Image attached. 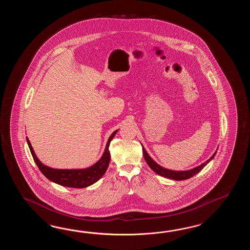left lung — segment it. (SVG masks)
Here are the masks:
<instances>
[{
	"mask_svg": "<svg viewBox=\"0 0 250 250\" xmlns=\"http://www.w3.org/2000/svg\"><path fill=\"white\" fill-rule=\"evenodd\" d=\"M215 154H216V152L212 154V157L210 159H208L206 163H204L202 165L197 166V167L192 169V170L176 171V170H167V169H165L164 167L160 166L159 165H157L154 160L149 156V154L146 153V149L143 147L144 158L146 160V162L148 165L149 167L154 170L156 174L163 176V177H165V178H168V179L174 180V181H184V180L189 179V178H191L193 176L196 175L214 157Z\"/></svg>",
	"mask_w": 250,
	"mask_h": 250,
	"instance_id": "8db88e82",
	"label": "left lung"
}]
</instances>
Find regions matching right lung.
Here are the masks:
<instances>
[{
  "label": "right lung",
  "instance_id": "1",
  "mask_svg": "<svg viewBox=\"0 0 250 250\" xmlns=\"http://www.w3.org/2000/svg\"><path fill=\"white\" fill-rule=\"evenodd\" d=\"M118 130H115L112 133L111 137L108 139V142L105 146V150L103 154L101 159L99 160L96 164L86 169L82 170H58V169H52L47 166L42 165V163L38 160L36 156V154L33 150L32 146L27 138V144L30 149V152L32 154L34 161L38 165V169L41 170L43 175L47 178L48 180L53 181L54 183H57L62 186L75 188H86L94 184L95 182L101 179L106 171L108 165L110 163L111 155L109 152V146L112 138L115 136Z\"/></svg>",
  "mask_w": 250,
  "mask_h": 250
}]
</instances>
